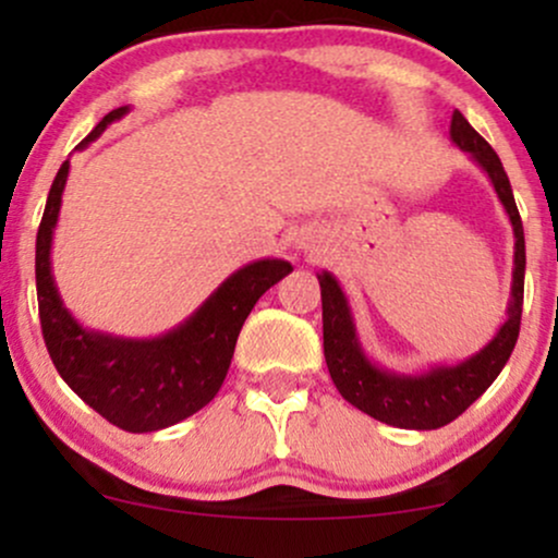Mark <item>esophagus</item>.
Returning a JSON list of instances; mask_svg holds the SVG:
<instances>
[{
    "label": "esophagus",
    "instance_id": "1",
    "mask_svg": "<svg viewBox=\"0 0 558 558\" xmlns=\"http://www.w3.org/2000/svg\"><path fill=\"white\" fill-rule=\"evenodd\" d=\"M299 246H304V248H312V246H315V241H312L310 235H301V239H299Z\"/></svg>",
    "mask_w": 558,
    "mask_h": 558
}]
</instances>
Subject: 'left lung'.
Listing matches in <instances>:
<instances>
[{"instance_id":"left-lung-1","label":"left lung","mask_w":558,"mask_h":558,"mask_svg":"<svg viewBox=\"0 0 558 558\" xmlns=\"http://www.w3.org/2000/svg\"><path fill=\"white\" fill-rule=\"evenodd\" d=\"M451 141L459 149L470 151V157L488 172L493 189L501 198L511 228H514V275H511V304L509 317L501 330L493 336L488 345L477 351L470 360L451 364V367H430L420 375H399L390 369L377 367L364 354L360 338H356L354 317H351L349 301L341 286L330 272L317 275L323 288V345L325 362L338 393L354 403L369 417L386 422V425L403 427V430H435L453 422L475 403L490 383L496 380L504 364L509 362L520 338L522 296H524V230L522 217L517 209L511 183L506 178L501 159L490 149V144L466 123L462 112L451 114Z\"/></svg>"}]
</instances>
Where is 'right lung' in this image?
Here are the masks:
<instances>
[{
	"label": "right lung",
	"mask_w": 558,
	"mask_h": 558,
	"mask_svg": "<svg viewBox=\"0 0 558 558\" xmlns=\"http://www.w3.org/2000/svg\"><path fill=\"white\" fill-rule=\"evenodd\" d=\"M101 118L83 146L120 120ZM70 162L57 170L36 235V293L44 343L57 373L94 412L120 430L151 433L207 407L226 380L235 341L262 293L293 270L286 259H259L233 272L185 323L159 338H118L86 330L62 304L52 275V235Z\"/></svg>",
	"instance_id": "obj_1"
}]
</instances>
